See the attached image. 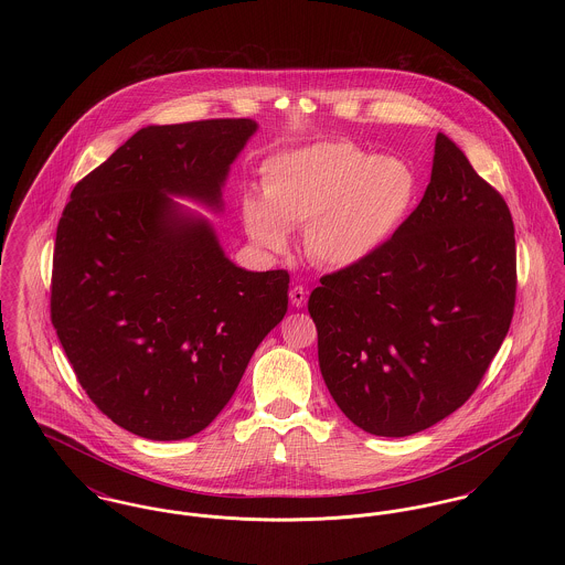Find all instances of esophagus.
Segmentation results:
<instances>
[{
	"label": "esophagus",
	"mask_w": 565,
	"mask_h": 565,
	"mask_svg": "<svg viewBox=\"0 0 565 565\" xmlns=\"http://www.w3.org/2000/svg\"><path fill=\"white\" fill-rule=\"evenodd\" d=\"M290 300H292V305L295 307H305L307 305V290L302 288V286H295L292 290H290Z\"/></svg>",
	"instance_id": "1"
}]
</instances>
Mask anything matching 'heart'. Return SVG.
<instances>
[{"label":"heart","mask_w":565,"mask_h":565,"mask_svg":"<svg viewBox=\"0 0 565 565\" xmlns=\"http://www.w3.org/2000/svg\"><path fill=\"white\" fill-rule=\"evenodd\" d=\"M263 196L245 192V233L260 249H290L305 226L307 254L328 269H351L381 252L413 214L419 178L398 157H371L350 141H320L263 162Z\"/></svg>","instance_id":"b5f03b06"}]
</instances>
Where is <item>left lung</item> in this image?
Listing matches in <instances>:
<instances>
[{
  "mask_svg": "<svg viewBox=\"0 0 565 565\" xmlns=\"http://www.w3.org/2000/svg\"><path fill=\"white\" fill-rule=\"evenodd\" d=\"M511 212L445 134L430 184L366 263L309 296L326 387L345 417L401 438L449 417L477 390L514 309Z\"/></svg>",
  "mask_w": 565,
  "mask_h": 565,
  "instance_id": "8db88e82",
  "label": "left lung"
}]
</instances>
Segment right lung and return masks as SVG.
Returning <instances> with one entry per match:
<instances>
[{
    "instance_id": "add662e5",
    "label": "right lung",
    "mask_w": 565,
    "mask_h": 565,
    "mask_svg": "<svg viewBox=\"0 0 565 565\" xmlns=\"http://www.w3.org/2000/svg\"><path fill=\"white\" fill-rule=\"evenodd\" d=\"M252 118L150 125L72 190L56 226L51 318L84 392L150 440L205 430L288 311V270H245L217 242Z\"/></svg>"
}]
</instances>
